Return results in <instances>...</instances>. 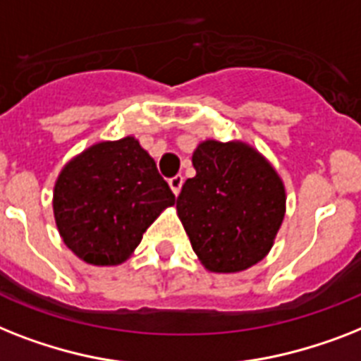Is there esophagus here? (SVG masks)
<instances>
[{
    "label": "esophagus",
    "mask_w": 361,
    "mask_h": 361,
    "mask_svg": "<svg viewBox=\"0 0 361 361\" xmlns=\"http://www.w3.org/2000/svg\"><path fill=\"white\" fill-rule=\"evenodd\" d=\"M169 185H171L172 192L178 196V195H180L181 185H183V176H174V178H171V180H169Z\"/></svg>",
    "instance_id": "1"
}]
</instances>
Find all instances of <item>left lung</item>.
<instances>
[{"mask_svg": "<svg viewBox=\"0 0 361 361\" xmlns=\"http://www.w3.org/2000/svg\"><path fill=\"white\" fill-rule=\"evenodd\" d=\"M196 176L176 211L209 272L247 271L271 252L286 216V185L262 152L243 140L206 139L192 152Z\"/></svg>", "mask_w": 361, "mask_h": 361, "instance_id": "left-lung-1", "label": "left lung"}]
</instances>
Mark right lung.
<instances>
[{
    "mask_svg": "<svg viewBox=\"0 0 361 361\" xmlns=\"http://www.w3.org/2000/svg\"><path fill=\"white\" fill-rule=\"evenodd\" d=\"M176 196L135 137L99 140L61 169L54 187L59 235L81 262H128Z\"/></svg>",
    "mask_w": 361,
    "mask_h": 361,
    "instance_id": "1",
    "label": "right lung"
}]
</instances>
